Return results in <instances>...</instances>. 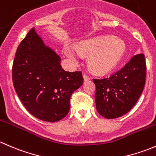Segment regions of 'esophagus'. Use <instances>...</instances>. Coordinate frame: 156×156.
Segmentation results:
<instances>
[{
  "instance_id": "obj_1",
  "label": "esophagus",
  "mask_w": 156,
  "mask_h": 156,
  "mask_svg": "<svg viewBox=\"0 0 156 156\" xmlns=\"http://www.w3.org/2000/svg\"><path fill=\"white\" fill-rule=\"evenodd\" d=\"M83 78H84V81H89V80H90L89 77L87 76V75H83Z\"/></svg>"
}]
</instances>
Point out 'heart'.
<instances>
[{"mask_svg": "<svg viewBox=\"0 0 156 156\" xmlns=\"http://www.w3.org/2000/svg\"><path fill=\"white\" fill-rule=\"evenodd\" d=\"M125 51V45L119 39L97 37L84 41L77 48L66 44L64 47L66 55L74 62L81 56H90L88 66L94 73L106 75L117 66Z\"/></svg>", "mask_w": 156, "mask_h": 156, "instance_id": "obj_1", "label": "heart"}]
</instances>
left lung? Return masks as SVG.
Listing matches in <instances>:
<instances>
[{
    "label": "left lung",
    "mask_w": 156,
    "mask_h": 156,
    "mask_svg": "<svg viewBox=\"0 0 156 156\" xmlns=\"http://www.w3.org/2000/svg\"><path fill=\"white\" fill-rule=\"evenodd\" d=\"M146 65L143 53L133 56L121 70L109 78L93 79L99 114L108 119L128 112L140 97L146 81Z\"/></svg>",
    "instance_id": "1"
}]
</instances>
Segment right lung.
I'll use <instances>...</instances> for the list:
<instances>
[{"instance_id": "add662e5", "label": "right lung", "mask_w": 156, "mask_h": 156, "mask_svg": "<svg viewBox=\"0 0 156 156\" xmlns=\"http://www.w3.org/2000/svg\"><path fill=\"white\" fill-rule=\"evenodd\" d=\"M60 60L34 29L16 52L12 65L16 92L26 109L44 122H58L66 117L72 93L84 82L81 72H66Z\"/></svg>"}]
</instances>
